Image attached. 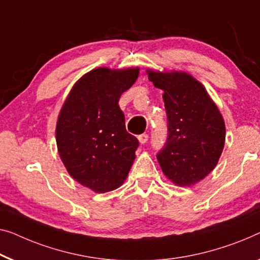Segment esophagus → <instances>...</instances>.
<instances>
[{
    "mask_svg": "<svg viewBox=\"0 0 260 260\" xmlns=\"http://www.w3.org/2000/svg\"><path fill=\"white\" fill-rule=\"evenodd\" d=\"M148 139H149V136L146 134H142L138 136V141L141 144H145V143L148 142Z\"/></svg>",
    "mask_w": 260,
    "mask_h": 260,
    "instance_id": "esophagus-1",
    "label": "esophagus"
}]
</instances>
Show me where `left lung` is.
Instances as JSON below:
<instances>
[{
  "instance_id": "8db88e82",
  "label": "left lung",
  "mask_w": 260,
  "mask_h": 260,
  "mask_svg": "<svg viewBox=\"0 0 260 260\" xmlns=\"http://www.w3.org/2000/svg\"><path fill=\"white\" fill-rule=\"evenodd\" d=\"M164 91L168 139L157 153L164 175L178 186H190L211 172L225 144V123L204 85L183 71L148 70Z\"/></svg>"
}]
</instances>
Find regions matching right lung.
Wrapping results in <instances>:
<instances>
[{
  "mask_svg": "<svg viewBox=\"0 0 260 260\" xmlns=\"http://www.w3.org/2000/svg\"><path fill=\"white\" fill-rule=\"evenodd\" d=\"M139 68H96L71 89L59 111L56 143L69 175L97 193L126 179L139 143L127 133L118 101L136 82Z\"/></svg>",
  "mask_w": 260,
  "mask_h": 260,
  "instance_id": "right-lung-1",
  "label": "right lung"
}]
</instances>
